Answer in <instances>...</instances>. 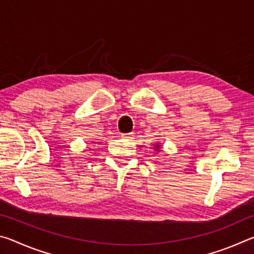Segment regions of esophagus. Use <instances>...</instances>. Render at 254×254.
<instances>
[{
    "label": "esophagus",
    "mask_w": 254,
    "mask_h": 254,
    "mask_svg": "<svg viewBox=\"0 0 254 254\" xmlns=\"http://www.w3.org/2000/svg\"><path fill=\"white\" fill-rule=\"evenodd\" d=\"M121 136L123 137V139H127V140H132L133 137H134V133H123V134H121Z\"/></svg>",
    "instance_id": "esophagus-1"
}]
</instances>
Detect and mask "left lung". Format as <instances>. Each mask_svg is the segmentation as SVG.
I'll use <instances>...</instances> for the list:
<instances>
[{
	"instance_id": "left-lung-1",
	"label": "left lung",
	"mask_w": 254,
	"mask_h": 254,
	"mask_svg": "<svg viewBox=\"0 0 254 254\" xmlns=\"http://www.w3.org/2000/svg\"><path fill=\"white\" fill-rule=\"evenodd\" d=\"M156 147H157V148H158V149H157V150H159V145H158V144H157V145H156Z\"/></svg>"
}]
</instances>
